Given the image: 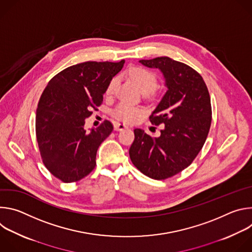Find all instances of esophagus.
<instances>
[{"instance_id":"1","label":"esophagus","mask_w":252,"mask_h":252,"mask_svg":"<svg viewBox=\"0 0 252 252\" xmlns=\"http://www.w3.org/2000/svg\"><path fill=\"white\" fill-rule=\"evenodd\" d=\"M127 127H128V126H127L126 125H125V124H120V123H116V124H115V129L118 130V131L124 130V129H126V128H127Z\"/></svg>"}]
</instances>
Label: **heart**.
Returning a JSON list of instances; mask_svg holds the SVG:
<instances>
[{"mask_svg":"<svg viewBox=\"0 0 252 252\" xmlns=\"http://www.w3.org/2000/svg\"><path fill=\"white\" fill-rule=\"evenodd\" d=\"M127 74L129 78L137 85L139 90L142 94H150L154 92L157 87L158 80L155 74L150 71L147 68H143L141 66H133L128 69ZM119 80L118 78H113L109 84L106 86L105 94L110 95L114 94ZM141 114V109L137 106H133L127 103H121L117 106V109L114 111V116L122 121L125 122H131L133 121L138 115Z\"/></svg>","mask_w":252,"mask_h":252,"instance_id":"obj_1","label":"heart"}]
</instances>
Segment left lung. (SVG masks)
<instances>
[{
	"label": "left lung",
	"mask_w": 252,
	"mask_h": 252,
	"mask_svg": "<svg viewBox=\"0 0 252 252\" xmlns=\"http://www.w3.org/2000/svg\"><path fill=\"white\" fill-rule=\"evenodd\" d=\"M158 68L167 88L152 113V124H164L158 137L134 129L129 158L143 174L165 179L187 168L202 149L211 124V103L206 85L196 70L168 57L140 60Z\"/></svg>",
	"instance_id": "left-lung-1"
}]
</instances>
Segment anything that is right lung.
<instances>
[{
  "instance_id": "1",
  "label": "right lung",
  "mask_w": 252,
  "mask_h": 252,
  "mask_svg": "<svg viewBox=\"0 0 252 252\" xmlns=\"http://www.w3.org/2000/svg\"><path fill=\"white\" fill-rule=\"evenodd\" d=\"M124 63L125 60L68 66L43 92L35 114V134L43 162L62 182H78L94 168L97 149L114 126L104 121L88 131L86 119L102 103L107 84Z\"/></svg>"
}]
</instances>
